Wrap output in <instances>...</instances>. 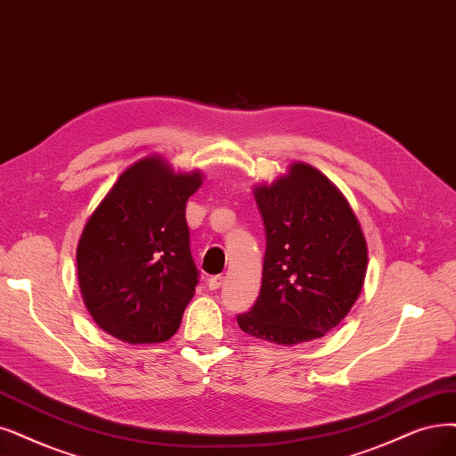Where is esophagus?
Masks as SVG:
<instances>
[{"mask_svg": "<svg viewBox=\"0 0 456 456\" xmlns=\"http://www.w3.org/2000/svg\"><path fill=\"white\" fill-rule=\"evenodd\" d=\"M224 281H225L224 276H212V278L208 280V289H210V291L219 289V288H222V285H224Z\"/></svg>", "mask_w": 456, "mask_h": 456, "instance_id": "1", "label": "esophagus"}]
</instances>
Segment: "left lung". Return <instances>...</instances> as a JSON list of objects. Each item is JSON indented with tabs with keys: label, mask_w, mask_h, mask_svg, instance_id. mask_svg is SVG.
Returning a JSON list of instances; mask_svg holds the SVG:
<instances>
[{
	"label": "left lung",
	"mask_w": 456,
	"mask_h": 456,
	"mask_svg": "<svg viewBox=\"0 0 456 456\" xmlns=\"http://www.w3.org/2000/svg\"><path fill=\"white\" fill-rule=\"evenodd\" d=\"M254 195L266 251L259 297L237 315L239 327L281 346L322 338L362 289L368 251L357 217L330 180L305 163Z\"/></svg>",
	"instance_id": "1"
}]
</instances>
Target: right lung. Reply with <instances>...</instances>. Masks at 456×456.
I'll return each mask as SVG.
<instances>
[{
  "mask_svg": "<svg viewBox=\"0 0 456 456\" xmlns=\"http://www.w3.org/2000/svg\"><path fill=\"white\" fill-rule=\"evenodd\" d=\"M200 175H175L146 158L118 178L77 248L80 291L94 322L127 344H159L178 330L195 295L185 202Z\"/></svg>",
  "mask_w": 456,
  "mask_h": 456,
  "instance_id": "obj_1",
  "label": "right lung"
}]
</instances>
